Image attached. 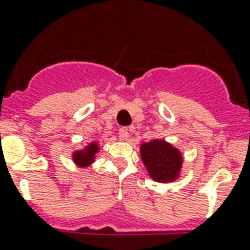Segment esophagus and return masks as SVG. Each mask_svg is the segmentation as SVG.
I'll use <instances>...</instances> for the list:
<instances>
[{
  "instance_id": "obj_1",
  "label": "esophagus",
  "mask_w": 250,
  "mask_h": 250,
  "mask_svg": "<svg viewBox=\"0 0 250 250\" xmlns=\"http://www.w3.org/2000/svg\"><path fill=\"white\" fill-rule=\"evenodd\" d=\"M119 137H121L122 140L128 139V128H125V127L119 128Z\"/></svg>"
}]
</instances>
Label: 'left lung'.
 <instances>
[{"label": "left lung", "mask_w": 250, "mask_h": 250, "mask_svg": "<svg viewBox=\"0 0 250 250\" xmlns=\"http://www.w3.org/2000/svg\"><path fill=\"white\" fill-rule=\"evenodd\" d=\"M141 159L147 173L154 181L173 182L180 177L182 167V154L164 140H151L140 147Z\"/></svg>", "instance_id": "left-lung-1"}]
</instances>
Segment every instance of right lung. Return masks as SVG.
<instances>
[{"label":"right lung","mask_w":250,"mask_h":250,"mask_svg":"<svg viewBox=\"0 0 250 250\" xmlns=\"http://www.w3.org/2000/svg\"><path fill=\"white\" fill-rule=\"evenodd\" d=\"M99 153V144L91 143L83 150H77L73 153V162L78 167H88L95 162L96 154Z\"/></svg>","instance_id":"add662e5"}]
</instances>
